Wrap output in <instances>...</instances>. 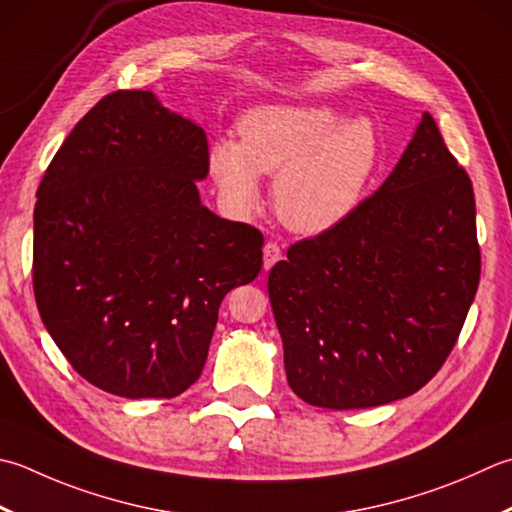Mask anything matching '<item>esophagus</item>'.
Listing matches in <instances>:
<instances>
[{
  "label": "esophagus",
  "instance_id": "1",
  "mask_svg": "<svg viewBox=\"0 0 512 512\" xmlns=\"http://www.w3.org/2000/svg\"><path fill=\"white\" fill-rule=\"evenodd\" d=\"M279 259H282V246H279L277 242H268L264 246V268L270 270L279 262Z\"/></svg>",
  "mask_w": 512,
  "mask_h": 512
}]
</instances>
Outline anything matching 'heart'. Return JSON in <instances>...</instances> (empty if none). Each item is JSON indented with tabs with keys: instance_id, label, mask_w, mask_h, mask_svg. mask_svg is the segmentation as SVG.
Returning a JSON list of instances; mask_svg holds the SVG:
<instances>
[{
	"instance_id": "b5f03b06",
	"label": "heart",
	"mask_w": 512,
	"mask_h": 512,
	"mask_svg": "<svg viewBox=\"0 0 512 512\" xmlns=\"http://www.w3.org/2000/svg\"><path fill=\"white\" fill-rule=\"evenodd\" d=\"M242 144L217 142L210 170L239 210L259 202V173L277 175L273 199L282 222L319 235L362 202L379 166V137L366 119L348 122L333 106H259L242 119Z\"/></svg>"
}]
</instances>
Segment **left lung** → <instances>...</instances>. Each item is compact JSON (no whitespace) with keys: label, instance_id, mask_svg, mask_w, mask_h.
I'll use <instances>...</instances> for the list:
<instances>
[{"label":"left lung","instance_id":"obj_1","mask_svg":"<svg viewBox=\"0 0 512 512\" xmlns=\"http://www.w3.org/2000/svg\"><path fill=\"white\" fill-rule=\"evenodd\" d=\"M268 275L288 386L310 406L373 408L417 393L453 350L482 255L466 170L424 113L393 173L342 224Z\"/></svg>","mask_w":512,"mask_h":512}]
</instances>
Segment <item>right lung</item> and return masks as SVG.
I'll return each mask as SVG.
<instances>
[{
    "instance_id": "obj_1",
    "label": "right lung",
    "mask_w": 512,
    "mask_h": 512,
    "mask_svg": "<svg viewBox=\"0 0 512 512\" xmlns=\"http://www.w3.org/2000/svg\"><path fill=\"white\" fill-rule=\"evenodd\" d=\"M202 126L150 90H115L48 164L35 204L42 322L86 382L126 399L182 395L219 304L262 270L264 235L202 204Z\"/></svg>"
}]
</instances>
